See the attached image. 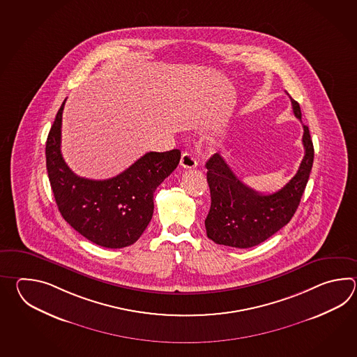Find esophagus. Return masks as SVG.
Here are the masks:
<instances>
[{
    "mask_svg": "<svg viewBox=\"0 0 357 357\" xmlns=\"http://www.w3.org/2000/svg\"><path fill=\"white\" fill-rule=\"evenodd\" d=\"M180 166L182 168H195L197 166V162L192 154L189 152L182 153L181 160H180Z\"/></svg>",
    "mask_w": 357,
    "mask_h": 357,
    "instance_id": "obj_1",
    "label": "esophagus"
}]
</instances>
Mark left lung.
I'll use <instances>...</instances> for the list:
<instances>
[{"instance_id": "1", "label": "left lung", "mask_w": 357, "mask_h": 357, "mask_svg": "<svg viewBox=\"0 0 357 357\" xmlns=\"http://www.w3.org/2000/svg\"><path fill=\"white\" fill-rule=\"evenodd\" d=\"M291 103L294 114L301 120L300 105L292 98ZM303 128V162L296 175L273 194H261L246 186L218 153L205 163L212 199L205 229L212 241L238 249L252 248L289 223L300 204L314 160L310 131L306 125Z\"/></svg>"}]
</instances>
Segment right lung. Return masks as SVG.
<instances>
[{"mask_svg":"<svg viewBox=\"0 0 357 357\" xmlns=\"http://www.w3.org/2000/svg\"><path fill=\"white\" fill-rule=\"evenodd\" d=\"M56 114L46 143L48 178L61 215L91 243L121 249L137 241L152 220L153 194L177 167L181 152H149L108 180L76 176L61 154L62 111Z\"/></svg>","mask_w":357,"mask_h":357,"instance_id":"right-lung-1","label":"right lung"}]
</instances>
